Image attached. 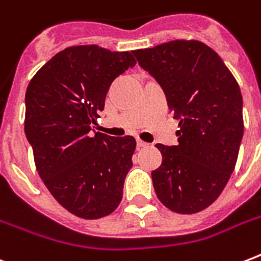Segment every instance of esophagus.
<instances>
[{
  "label": "esophagus",
  "mask_w": 261,
  "mask_h": 261,
  "mask_svg": "<svg viewBox=\"0 0 261 261\" xmlns=\"http://www.w3.org/2000/svg\"><path fill=\"white\" fill-rule=\"evenodd\" d=\"M137 145H138L139 147H146V146H149V143L147 142H145V141H142V139H137Z\"/></svg>",
  "instance_id": "1"
}]
</instances>
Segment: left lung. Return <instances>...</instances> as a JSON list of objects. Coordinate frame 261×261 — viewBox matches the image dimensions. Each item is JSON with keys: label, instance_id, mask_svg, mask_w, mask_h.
Returning a JSON list of instances; mask_svg holds the SVG:
<instances>
[{"label": "left lung", "instance_id": "1", "mask_svg": "<svg viewBox=\"0 0 261 261\" xmlns=\"http://www.w3.org/2000/svg\"><path fill=\"white\" fill-rule=\"evenodd\" d=\"M133 54L161 85L178 120L177 146L155 145L163 154L151 172L157 198L178 214L199 213L217 200L237 163L244 134L239 84L199 40H172Z\"/></svg>", "mask_w": 261, "mask_h": 261}]
</instances>
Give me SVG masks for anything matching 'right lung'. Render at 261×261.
Here are the masks:
<instances>
[{"label": "right lung", "mask_w": 261, "mask_h": 261, "mask_svg": "<svg viewBox=\"0 0 261 261\" xmlns=\"http://www.w3.org/2000/svg\"><path fill=\"white\" fill-rule=\"evenodd\" d=\"M135 63L128 51L67 47L27 88L24 131L36 171L55 200L80 218H102L122 200L135 138L92 134L90 124L112 81Z\"/></svg>", "instance_id": "1"}]
</instances>
